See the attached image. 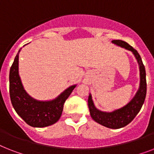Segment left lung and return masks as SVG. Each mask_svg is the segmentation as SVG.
Returning <instances> with one entry per match:
<instances>
[{"mask_svg":"<svg viewBox=\"0 0 154 154\" xmlns=\"http://www.w3.org/2000/svg\"><path fill=\"white\" fill-rule=\"evenodd\" d=\"M113 44L124 48L132 52L139 68L140 82L138 91L128 103L123 107L114 110L112 112H103L99 110L94 104L91 93L88 99V108L92 119L99 124L111 129H119L129 124L133 120L144 103L146 95V69L142 63V58L138 51L130 46L127 42L122 40H112Z\"/></svg>","mask_w":154,"mask_h":154,"instance_id":"obj_1","label":"left lung"}]
</instances>
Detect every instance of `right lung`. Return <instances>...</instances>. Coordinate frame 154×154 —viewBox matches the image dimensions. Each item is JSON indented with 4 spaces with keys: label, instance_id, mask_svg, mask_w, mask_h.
<instances>
[{
    "label": "right lung",
    "instance_id": "add662e5",
    "mask_svg": "<svg viewBox=\"0 0 154 154\" xmlns=\"http://www.w3.org/2000/svg\"><path fill=\"white\" fill-rule=\"evenodd\" d=\"M20 50L10 69L9 93L12 106L16 113L31 127H45L54 124L62 116L65 101L77 85H70L51 100L34 99L24 89L19 74V54Z\"/></svg>",
    "mask_w": 154,
    "mask_h": 154
}]
</instances>
